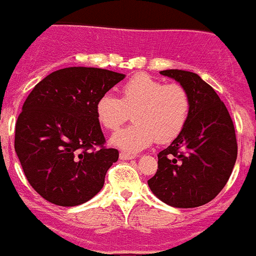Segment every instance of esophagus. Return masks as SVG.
Returning <instances> with one entry per match:
<instances>
[{"label":"esophagus","mask_w":256,"mask_h":256,"mask_svg":"<svg viewBox=\"0 0 256 256\" xmlns=\"http://www.w3.org/2000/svg\"><path fill=\"white\" fill-rule=\"evenodd\" d=\"M119 158H120L122 160H132V159H134L136 155H130V154L120 152V155H119Z\"/></svg>","instance_id":"esophagus-1"}]
</instances>
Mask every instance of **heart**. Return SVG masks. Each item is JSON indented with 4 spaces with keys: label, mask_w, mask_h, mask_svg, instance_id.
Returning a JSON list of instances; mask_svg holds the SVG:
<instances>
[{
    "label": "heart",
    "mask_w": 256,
    "mask_h": 256,
    "mask_svg": "<svg viewBox=\"0 0 256 256\" xmlns=\"http://www.w3.org/2000/svg\"><path fill=\"white\" fill-rule=\"evenodd\" d=\"M133 112L134 124L112 137V144L126 152H138L154 141L165 144L184 130L191 112V97L178 83L165 84L148 74L130 78L122 88V100L106 92L96 102L98 122L116 130Z\"/></svg>",
    "instance_id": "b5f03b06"
}]
</instances>
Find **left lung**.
I'll return each mask as SVG.
<instances>
[{
    "instance_id": "8db88e82",
    "label": "left lung",
    "mask_w": 256,
    "mask_h": 256,
    "mask_svg": "<svg viewBox=\"0 0 256 256\" xmlns=\"http://www.w3.org/2000/svg\"><path fill=\"white\" fill-rule=\"evenodd\" d=\"M191 97L184 130L158 155V172L148 180L156 198L173 208L206 204L226 186L237 159L234 122L216 92L196 73L169 69Z\"/></svg>"
}]
</instances>
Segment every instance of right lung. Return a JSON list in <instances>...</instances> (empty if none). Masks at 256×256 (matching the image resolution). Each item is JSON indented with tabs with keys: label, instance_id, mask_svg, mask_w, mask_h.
Masks as SVG:
<instances>
[{
	"label": "right lung",
	"instance_id": "add662e5",
	"mask_svg": "<svg viewBox=\"0 0 256 256\" xmlns=\"http://www.w3.org/2000/svg\"><path fill=\"white\" fill-rule=\"evenodd\" d=\"M124 76L98 68H65L26 97L15 126V151L30 186L52 204L76 206L104 187L119 152L104 146L96 102Z\"/></svg>",
	"mask_w": 256,
	"mask_h": 256
}]
</instances>
